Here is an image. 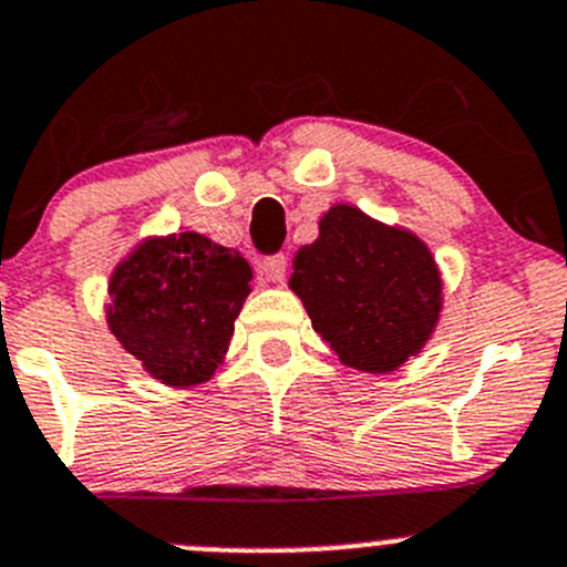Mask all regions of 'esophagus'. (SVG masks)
Listing matches in <instances>:
<instances>
[{"instance_id": "1", "label": "esophagus", "mask_w": 567, "mask_h": 567, "mask_svg": "<svg viewBox=\"0 0 567 567\" xmlns=\"http://www.w3.org/2000/svg\"><path fill=\"white\" fill-rule=\"evenodd\" d=\"M260 274L268 282H285V274H288V257L285 255H268L260 260Z\"/></svg>"}]
</instances>
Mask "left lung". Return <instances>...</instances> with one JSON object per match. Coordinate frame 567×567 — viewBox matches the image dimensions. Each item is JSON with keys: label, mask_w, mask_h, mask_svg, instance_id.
Listing matches in <instances>:
<instances>
[{"label": "left lung", "mask_w": 567, "mask_h": 567, "mask_svg": "<svg viewBox=\"0 0 567 567\" xmlns=\"http://www.w3.org/2000/svg\"><path fill=\"white\" fill-rule=\"evenodd\" d=\"M318 230L296 251L290 290L342 364L392 373L439 323L442 274L431 249L353 205H331Z\"/></svg>", "instance_id": "obj_1"}]
</instances>
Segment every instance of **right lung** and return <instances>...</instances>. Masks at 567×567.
Wrapping results in <instances>:
<instances>
[{"mask_svg":"<svg viewBox=\"0 0 567 567\" xmlns=\"http://www.w3.org/2000/svg\"><path fill=\"white\" fill-rule=\"evenodd\" d=\"M249 282V262L199 233L145 238L109 279V331L162 384H203L225 362Z\"/></svg>","mask_w":567,"mask_h":567,"instance_id":"obj_1","label":"right lung"}]
</instances>
